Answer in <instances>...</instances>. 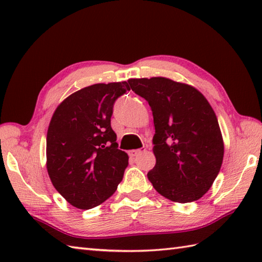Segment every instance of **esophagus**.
Wrapping results in <instances>:
<instances>
[{
    "mask_svg": "<svg viewBox=\"0 0 262 262\" xmlns=\"http://www.w3.org/2000/svg\"><path fill=\"white\" fill-rule=\"evenodd\" d=\"M145 151V148H140V149H132V151H129L128 152V154H129V157H132V158H134V157H137L138 154H141L142 152H144Z\"/></svg>",
    "mask_w": 262,
    "mask_h": 262,
    "instance_id": "34e87169",
    "label": "esophagus"
}]
</instances>
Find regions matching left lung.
<instances>
[{"label":"left lung","instance_id":"obj_1","mask_svg":"<svg viewBox=\"0 0 262 262\" xmlns=\"http://www.w3.org/2000/svg\"><path fill=\"white\" fill-rule=\"evenodd\" d=\"M152 109L157 159L147 178L155 190L176 203L207 192L221 170L224 142L217 117L202 92L168 77L129 79Z\"/></svg>","mask_w":262,"mask_h":262}]
</instances>
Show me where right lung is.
<instances>
[{
    "instance_id": "1",
    "label": "right lung",
    "mask_w": 262,
    "mask_h": 262,
    "mask_svg": "<svg viewBox=\"0 0 262 262\" xmlns=\"http://www.w3.org/2000/svg\"><path fill=\"white\" fill-rule=\"evenodd\" d=\"M126 81L97 83L58 104L46 140L47 172L55 189L80 209L102 204L122 180L128 155L110 126L116 99L129 91Z\"/></svg>"
}]
</instances>
